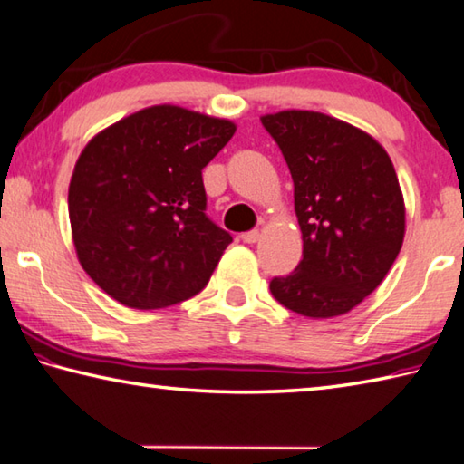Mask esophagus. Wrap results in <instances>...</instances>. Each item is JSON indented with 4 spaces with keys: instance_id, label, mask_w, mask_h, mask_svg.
Masks as SVG:
<instances>
[{
    "instance_id": "34e87169",
    "label": "esophagus",
    "mask_w": 464,
    "mask_h": 464,
    "mask_svg": "<svg viewBox=\"0 0 464 464\" xmlns=\"http://www.w3.org/2000/svg\"><path fill=\"white\" fill-rule=\"evenodd\" d=\"M241 239L246 243H256L259 239V231L254 229V231H247V233H241Z\"/></svg>"
}]
</instances>
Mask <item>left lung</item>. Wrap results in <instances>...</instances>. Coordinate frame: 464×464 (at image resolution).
Returning a JSON list of instances; mask_svg holds the SVG:
<instances>
[{"label":"left lung","instance_id":"left-lung-1","mask_svg":"<svg viewBox=\"0 0 464 464\" xmlns=\"http://www.w3.org/2000/svg\"><path fill=\"white\" fill-rule=\"evenodd\" d=\"M261 123L290 168L302 231V261L269 290L302 316L347 314L383 282L406 235L392 158L367 131L318 111L288 109Z\"/></svg>","mask_w":464,"mask_h":464}]
</instances>
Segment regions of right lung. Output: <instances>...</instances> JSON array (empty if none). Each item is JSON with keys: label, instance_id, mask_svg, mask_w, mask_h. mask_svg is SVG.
Wrapping results in <instances>:
<instances>
[{"label": "right lung", "instance_id": "right-lung-1", "mask_svg": "<svg viewBox=\"0 0 464 464\" xmlns=\"http://www.w3.org/2000/svg\"><path fill=\"white\" fill-rule=\"evenodd\" d=\"M237 125L154 105L92 138L74 164L69 218L81 266L128 308L179 304L205 288L233 237L205 215L203 168Z\"/></svg>", "mask_w": 464, "mask_h": 464}]
</instances>
